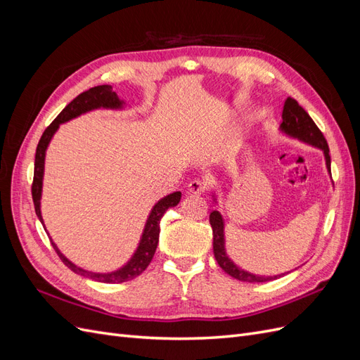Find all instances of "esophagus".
<instances>
[{"label":"esophagus","mask_w":360,"mask_h":360,"mask_svg":"<svg viewBox=\"0 0 360 360\" xmlns=\"http://www.w3.org/2000/svg\"><path fill=\"white\" fill-rule=\"evenodd\" d=\"M205 189V184L201 180H193L188 184V193L191 195H201Z\"/></svg>","instance_id":"34e87169"}]
</instances>
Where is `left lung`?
Instances as JSON below:
<instances>
[{
  "label": "left lung",
  "instance_id": "obj_1",
  "mask_svg": "<svg viewBox=\"0 0 360 360\" xmlns=\"http://www.w3.org/2000/svg\"><path fill=\"white\" fill-rule=\"evenodd\" d=\"M279 130L282 134H285L290 138L299 139L302 143L312 146L315 148H320L324 155L326 159V168L330 172V155H329V146L328 141L323 136L321 130L317 127L312 122V118L309 114L303 110V108L297 103V101H294L292 97H288L284 103V111H282V123L279 126ZM213 201L217 204V198L214 192L212 193ZM210 225L213 230V254L217 261V264L221 266V269L233 276L234 279L243 281V282H267V281H274L282 275H275V276H259L254 275L250 271H246L243 269L238 267L234 261L226 255V249H225V222L224 217L219 210H213L210 213Z\"/></svg>",
  "mask_w": 360,
  "mask_h": 360
}]
</instances>
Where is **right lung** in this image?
<instances>
[{"instance_id":"1","label":"right lung","mask_w":360,"mask_h":360,"mask_svg":"<svg viewBox=\"0 0 360 360\" xmlns=\"http://www.w3.org/2000/svg\"><path fill=\"white\" fill-rule=\"evenodd\" d=\"M101 108L102 110H123L124 101H120L117 93L112 91L111 85L93 86V89L81 93L78 97H75V99L58 114V117L46 127L45 132H43V135L39 141L37 150H36L34 180H32V188H31L36 214L39 217V221L41 222V225H45V222H43V217H41V210H40L43 176H45V158H46V150H48V146L51 143L52 136L56 135L60 124L70 122V120L79 117L85 112L101 110ZM180 198H181V192H172V193L167 195V197L160 198L153 205V209H151L147 221H146L143 236H141V238H139L136 250L134 252V255L130 257L127 263L117 270L106 271V274L85 270L79 266H76L75 263H72V261L66 255L61 254L58 246L53 243L51 238L52 246L57 250V254L61 258L63 263L66 264L72 271H75L76 275H81V276H85V278L97 281V282H105V284H120V282L130 281L143 274V271L147 269V266L150 264V261L153 259V255L156 252V248L159 243L162 216L168 209H171V207H176L180 202Z\"/></svg>"}]
</instances>
